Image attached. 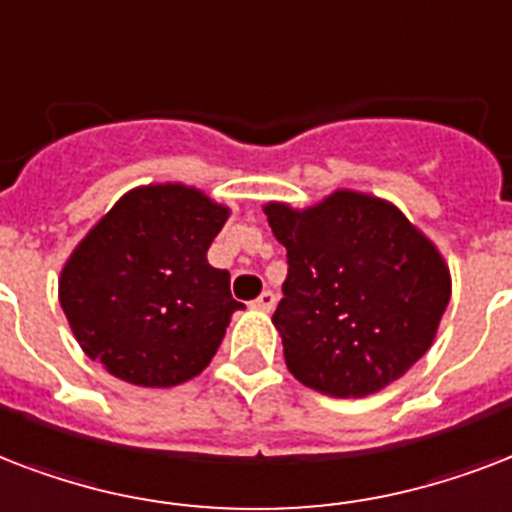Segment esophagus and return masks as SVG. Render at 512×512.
I'll return each mask as SVG.
<instances>
[{
	"label": "esophagus",
	"mask_w": 512,
	"mask_h": 512,
	"mask_svg": "<svg viewBox=\"0 0 512 512\" xmlns=\"http://www.w3.org/2000/svg\"><path fill=\"white\" fill-rule=\"evenodd\" d=\"M277 304V296L272 291H264L259 299L253 301V310H261V312H272Z\"/></svg>",
	"instance_id": "esophagus-1"
}]
</instances>
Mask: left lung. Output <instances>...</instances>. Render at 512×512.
Listing matches in <instances>:
<instances>
[{"label": "left lung", "instance_id": "8db88e82", "mask_svg": "<svg viewBox=\"0 0 512 512\" xmlns=\"http://www.w3.org/2000/svg\"><path fill=\"white\" fill-rule=\"evenodd\" d=\"M264 213L288 251L272 323L304 387L331 398L374 395L433 347L451 272L398 205L336 189L310 208L267 202Z\"/></svg>", "mask_w": 512, "mask_h": 512}]
</instances>
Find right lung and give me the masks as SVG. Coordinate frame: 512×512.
Returning a JSON list of instances; mask_svg holds the SVG:
<instances>
[{"mask_svg": "<svg viewBox=\"0 0 512 512\" xmlns=\"http://www.w3.org/2000/svg\"><path fill=\"white\" fill-rule=\"evenodd\" d=\"M229 208L181 181L136 186L71 251L58 299L82 352L122 382L176 387L208 366L243 304L208 264Z\"/></svg>", "mask_w": 512, "mask_h": 512, "instance_id": "obj_1", "label": "right lung"}]
</instances>
